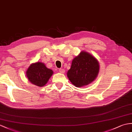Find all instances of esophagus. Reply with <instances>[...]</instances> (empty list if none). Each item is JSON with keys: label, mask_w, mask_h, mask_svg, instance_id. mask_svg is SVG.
Segmentation results:
<instances>
[{"label": "esophagus", "mask_w": 132, "mask_h": 132, "mask_svg": "<svg viewBox=\"0 0 132 132\" xmlns=\"http://www.w3.org/2000/svg\"><path fill=\"white\" fill-rule=\"evenodd\" d=\"M59 72L60 73H65V70L63 69H59Z\"/></svg>", "instance_id": "34e87169"}]
</instances>
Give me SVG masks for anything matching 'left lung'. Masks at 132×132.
<instances>
[{"mask_svg": "<svg viewBox=\"0 0 132 132\" xmlns=\"http://www.w3.org/2000/svg\"><path fill=\"white\" fill-rule=\"evenodd\" d=\"M99 63L91 54L82 51L73 59L67 77L73 85L82 87L92 83L99 72Z\"/></svg>", "mask_w": 132, "mask_h": 132, "instance_id": "8db88e82", "label": "left lung"}]
</instances>
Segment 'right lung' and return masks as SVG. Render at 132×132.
<instances>
[{
  "label": "right lung",
  "mask_w": 132,
  "mask_h": 132,
  "mask_svg": "<svg viewBox=\"0 0 132 132\" xmlns=\"http://www.w3.org/2000/svg\"><path fill=\"white\" fill-rule=\"evenodd\" d=\"M53 74V70L47 68L41 62H36L31 64L26 71V76L28 81L38 87L45 85Z\"/></svg>",
  "instance_id": "add662e5"
}]
</instances>
